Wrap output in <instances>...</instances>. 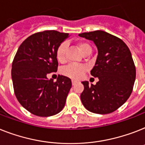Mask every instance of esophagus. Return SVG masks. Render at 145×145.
<instances>
[{
	"mask_svg": "<svg viewBox=\"0 0 145 145\" xmlns=\"http://www.w3.org/2000/svg\"><path fill=\"white\" fill-rule=\"evenodd\" d=\"M76 83H77V82H76V80H72V85H73V86H74V85L76 84Z\"/></svg>",
	"mask_w": 145,
	"mask_h": 145,
	"instance_id": "34e87169",
	"label": "esophagus"
}]
</instances>
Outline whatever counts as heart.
Returning <instances> with one entry per match:
<instances>
[{
    "label": "heart",
    "instance_id": "1",
    "mask_svg": "<svg viewBox=\"0 0 145 145\" xmlns=\"http://www.w3.org/2000/svg\"><path fill=\"white\" fill-rule=\"evenodd\" d=\"M76 45L80 50V52L83 54V55L86 54H91V47L88 42H77ZM67 48H68V44L66 42H62L58 46L56 51V56L59 62H62L65 59V53H66ZM86 71V68L83 65L71 64L63 69L62 73H63V74L69 76L71 78L79 79L83 76Z\"/></svg>",
    "mask_w": 145,
    "mask_h": 145
}]
</instances>
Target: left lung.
<instances>
[{"mask_svg":"<svg viewBox=\"0 0 145 145\" xmlns=\"http://www.w3.org/2000/svg\"><path fill=\"white\" fill-rule=\"evenodd\" d=\"M79 36L93 41L98 51L91 74L99 81L96 85L82 82V103L94 113L113 112L130 97L136 80V67L130 49L121 39L103 30Z\"/></svg>","mask_w":145,"mask_h":145,"instance_id":"left-lung-1","label":"left lung"}]
</instances>
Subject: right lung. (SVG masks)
<instances>
[{"label":"right lung","instance_id":"obj_1","mask_svg":"<svg viewBox=\"0 0 145 145\" xmlns=\"http://www.w3.org/2000/svg\"><path fill=\"white\" fill-rule=\"evenodd\" d=\"M69 36L56 30L39 32L26 39L18 49L12 65L14 91L30 113L48 117L64 108L71 79L59 75L54 82L47 75L57 71L56 49Z\"/></svg>","mask_w":145,"mask_h":145}]
</instances>
